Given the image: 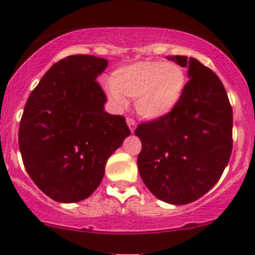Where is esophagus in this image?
Here are the masks:
<instances>
[{
    "instance_id": "34e87169",
    "label": "esophagus",
    "mask_w": 255,
    "mask_h": 255,
    "mask_svg": "<svg viewBox=\"0 0 255 255\" xmlns=\"http://www.w3.org/2000/svg\"><path fill=\"white\" fill-rule=\"evenodd\" d=\"M127 123H128V128H130V131H131V132H133V131H135V128H136L135 120H133V119H131V118H127Z\"/></svg>"
}]
</instances>
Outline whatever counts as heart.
I'll return each mask as SVG.
<instances>
[{
	"label": "heart",
	"mask_w": 255,
	"mask_h": 255,
	"mask_svg": "<svg viewBox=\"0 0 255 255\" xmlns=\"http://www.w3.org/2000/svg\"><path fill=\"white\" fill-rule=\"evenodd\" d=\"M112 84L108 93L118 105L124 107L125 98L136 99V112L153 120L175 109L185 90L186 74L177 64L145 60L115 70Z\"/></svg>",
	"instance_id": "1"
}]
</instances>
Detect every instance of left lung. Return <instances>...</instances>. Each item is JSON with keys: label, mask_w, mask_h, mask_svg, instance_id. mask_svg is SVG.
Listing matches in <instances>:
<instances>
[{"label": "left lung", "mask_w": 255, "mask_h": 255, "mask_svg": "<svg viewBox=\"0 0 255 255\" xmlns=\"http://www.w3.org/2000/svg\"><path fill=\"white\" fill-rule=\"evenodd\" d=\"M188 67V82L170 114L141 123L137 167L150 192L186 205L218 182L233 147V112L221 79L195 58L170 57Z\"/></svg>", "instance_id": "obj_1"}]
</instances>
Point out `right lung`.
I'll return each mask as SVG.
<instances>
[{
    "instance_id": "1",
    "label": "right lung",
    "mask_w": 255,
    "mask_h": 255,
    "mask_svg": "<svg viewBox=\"0 0 255 255\" xmlns=\"http://www.w3.org/2000/svg\"><path fill=\"white\" fill-rule=\"evenodd\" d=\"M108 60L87 54L54 63L32 90L19 122L26 171L57 202H79L98 188L113 152L130 135L125 118L104 110L97 78Z\"/></svg>"
}]
</instances>
